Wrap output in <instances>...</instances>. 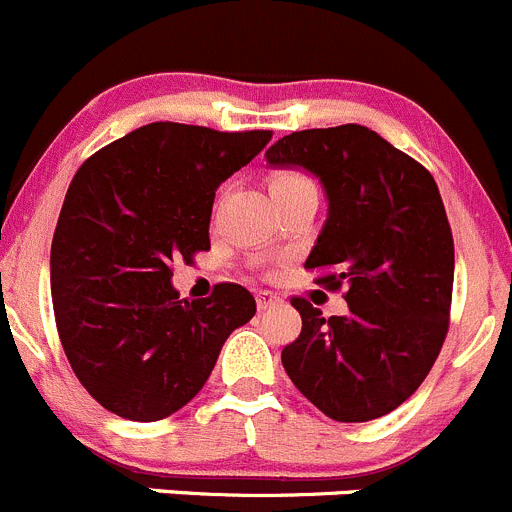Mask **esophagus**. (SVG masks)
I'll use <instances>...</instances> for the list:
<instances>
[{"instance_id":"1","label":"esophagus","mask_w":512,"mask_h":512,"mask_svg":"<svg viewBox=\"0 0 512 512\" xmlns=\"http://www.w3.org/2000/svg\"><path fill=\"white\" fill-rule=\"evenodd\" d=\"M278 303H280V295L267 293V290H260V293H257V308H260V310L275 308Z\"/></svg>"}]
</instances>
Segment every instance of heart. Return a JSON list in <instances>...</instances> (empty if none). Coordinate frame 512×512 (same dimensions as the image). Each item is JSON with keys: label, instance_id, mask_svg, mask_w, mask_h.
<instances>
[{"label": "heart", "instance_id": "heart-1", "mask_svg": "<svg viewBox=\"0 0 512 512\" xmlns=\"http://www.w3.org/2000/svg\"><path fill=\"white\" fill-rule=\"evenodd\" d=\"M298 184H310L305 176L300 174H278L275 179L270 181V191L272 189H285V186H298Z\"/></svg>", "mask_w": 512, "mask_h": 512}]
</instances>
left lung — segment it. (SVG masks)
<instances>
[{
    "label": "left lung",
    "instance_id": "1",
    "mask_svg": "<svg viewBox=\"0 0 512 512\" xmlns=\"http://www.w3.org/2000/svg\"><path fill=\"white\" fill-rule=\"evenodd\" d=\"M275 169L321 181L328 217L305 267H331L346 315L293 298L303 331L283 348L300 394L336 422L394 412L427 379L447 336L455 245L432 174L358 123L295 131L267 148Z\"/></svg>",
    "mask_w": 512,
    "mask_h": 512
}]
</instances>
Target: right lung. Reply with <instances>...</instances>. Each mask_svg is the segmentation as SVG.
Instances as JSON below:
<instances>
[{"instance_id": "1", "label": "right lung", "mask_w": 512, "mask_h": 512, "mask_svg": "<svg viewBox=\"0 0 512 512\" xmlns=\"http://www.w3.org/2000/svg\"><path fill=\"white\" fill-rule=\"evenodd\" d=\"M270 138L148 123L70 181L50 250L52 308L75 376L108 412L131 422L179 412L207 384L229 333L255 315L242 285L181 300L171 265L209 250L214 191Z\"/></svg>"}]
</instances>
